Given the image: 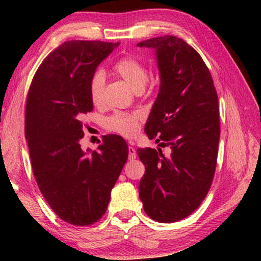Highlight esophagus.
I'll return each mask as SVG.
<instances>
[{"mask_svg":"<svg viewBox=\"0 0 261 261\" xmlns=\"http://www.w3.org/2000/svg\"><path fill=\"white\" fill-rule=\"evenodd\" d=\"M136 156H137V151L132 146H129V160H135Z\"/></svg>","mask_w":261,"mask_h":261,"instance_id":"esophagus-1","label":"esophagus"}]
</instances>
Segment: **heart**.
<instances>
[{
  "label": "heart",
  "instance_id": "b5f03b06",
  "mask_svg": "<svg viewBox=\"0 0 261 261\" xmlns=\"http://www.w3.org/2000/svg\"><path fill=\"white\" fill-rule=\"evenodd\" d=\"M115 71L129 84L135 92L143 90L148 82L147 69L139 61L132 57H125L115 64ZM105 74L102 71H96L90 82V98L95 106L101 105L103 100ZM141 120L138 113H116L107 120V126L110 131L116 132L124 137H132L139 129Z\"/></svg>",
  "mask_w": 261,
  "mask_h": 261
}]
</instances>
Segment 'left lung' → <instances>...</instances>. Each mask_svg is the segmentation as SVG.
I'll return each mask as SVG.
<instances>
[{"label": "left lung", "instance_id": "8db88e82", "mask_svg": "<svg viewBox=\"0 0 261 261\" xmlns=\"http://www.w3.org/2000/svg\"><path fill=\"white\" fill-rule=\"evenodd\" d=\"M138 47L155 51L160 88L145 132L170 147L138 148L145 166L139 183L144 211L153 220H183L205 199L213 182L220 139L219 100L201 56L174 35L152 38Z\"/></svg>", "mask_w": 261, "mask_h": 261}]
</instances>
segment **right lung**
<instances>
[{
  "mask_svg": "<svg viewBox=\"0 0 261 261\" xmlns=\"http://www.w3.org/2000/svg\"><path fill=\"white\" fill-rule=\"evenodd\" d=\"M120 43L71 40L53 50L35 72L25 109V138L38 187L54 213L90 226L106 213L127 160L126 141L110 135L98 151H83L81 118L93 110L90 82Z\"/></svg>",
  "mask_w": 261,
  "mask_h": 261,
  "instance_id": "add662e5",
  "label": "right lung"
}]
</instances>
